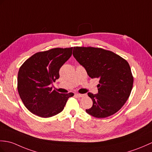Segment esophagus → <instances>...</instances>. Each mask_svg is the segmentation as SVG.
<instances>
[{"label":"esophagus","instance_id":"1","mask_svg":"<svg viewBox=\"0 0 152 152\" xmlns=\"http://www.w3.org/2000/svg\"><path fill=\"white\" fill-rule=\"evenodd\" d=\"M75 96H77V97L81 98V97H83V94H78V93H76V94H75Z\"/></svg>","mask_w":152,"mask_h":152}]
</instances>
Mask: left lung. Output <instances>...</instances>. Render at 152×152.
<instances>
[{
    "label": "left lung",
    "instance_id": "left-lung-1",
    "mask_svg": "<svg viewBox=\"0 0 152 152\" xmlns=\"http://www.w3.org/2000/svg\"><path fill=\"white\" fill-rule=\"evenodd\" d=\"M73 56L91 78L99 79L98 93H88L93 106L86 109L96 118L114 115L131 94L133 76L128 62L110 50L101 48L75 47Z\"/></svg>",
    "mask_w": 152,
    "mask_h": 152
}]
</instances>
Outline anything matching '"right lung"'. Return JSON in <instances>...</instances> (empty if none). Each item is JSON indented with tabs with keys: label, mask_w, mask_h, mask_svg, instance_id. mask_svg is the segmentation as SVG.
<instances>
[{
	"label": "right lung",
	"mask_w": 152,
	"mask_h": 152,
	"mask_svg": "<svg viewBox=\"0 0 152 152\" xmlns=\"http://www.w3.org/2000/svg\"><path fill=\"white\" fill-rule=\"evenodd\" d=\"M73 47L39 52L20 66L17 90L25 107L33 114L48 118L61 112L74 93H59L51 84L59 77L61 66L72 55Z\"/></svg>",
	"instance_id": "1"
}]
</instances>
